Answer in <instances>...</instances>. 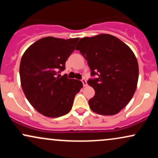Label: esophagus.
Instances as JSON below:
<instances>
[{"label":"esophagus","instance_id":"esophagus-1","mask_svg":"<svg viewBox=\"0 0 158 158\" xmlns=\"http://www.w3.org/2000/svg\"><path fill=\"white\" fill-rule=\"evenodd\" d=\"M81 82H82L83 86H84V87H86L87 85H88V83H87V81L85 80V79H81Z\"/></svg>","mask_w":158,"mask_h":158}]
</instances>
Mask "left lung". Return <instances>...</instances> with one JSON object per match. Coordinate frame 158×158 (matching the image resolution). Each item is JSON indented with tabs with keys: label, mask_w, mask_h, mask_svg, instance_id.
<instances>
[{
	"label": "left lung",
	"mask_w": 158,
	"mask_h": 158,
	"mask_svg": "<svg viewBox=\"0 0 158 158\" xmlns=\"http://www.w3.org/2000/svg\"><path fill=\"white\" fill-rule=\"evenodd\" d=\"M76 50L88 61L90 75L96 77L88 81L95 90V96L88 101L90 109L106 116L119 113L137 88L139 68L134 52L109 34L81 39Z\"/></svg>",
	"instance_id": "1"
}]
</instances>
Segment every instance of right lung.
<instances>
[{
	"instance_id": "right-lung-1",
	"label": "right lung",
	"mask_w": 158,
	"mask_h": 158,
	"mask_svg": "<svg viewBox=\"0 0 158 158\" xmlns=\"http://www.w3.org/2000/svg\"><path fill=\"white\" fill-rule=\"evenodd\" d=\"M79 38L70 39L45 37L25 51L20 64V78L27 100L39 113L59 117L71 110L82 82L61 77L65 62L74 51Z\"/></svg>"
}]
</instances>
